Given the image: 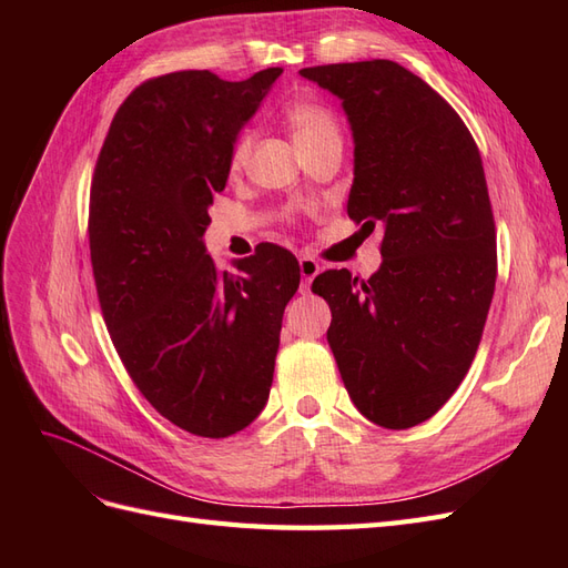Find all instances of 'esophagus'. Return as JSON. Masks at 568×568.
Listing matches in <instances>:
<instances>
[{"label": "esophagus", "mask_w": 568, "mask_h": 568, "mask_svg": "<svg viewBox=\"0 0 568 568\" xmlns=\"http://www.w3.org/2000/svg\"><path fill=\"white\" fill-rule=\"evenodd\" d=\"M298 265H301V277H303V286L307 288L311 286V282L317 277L320 274V263L315 261V257H311V255H303L301 261H298Z\"/></svg>", "instance_id": "obj_1"}]
</instances>
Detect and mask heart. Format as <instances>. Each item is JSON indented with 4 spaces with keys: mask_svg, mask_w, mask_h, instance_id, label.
Wrapping results in <instances>:
<instances>
[{
    "mask_svg": "<svg viewBox=\"0 0 568 568\" xmlns=\"http://www.w3.org/2000/svg\"><path fill=\"white\" fill-rule=\"evenodd\" d=\"M284 120L291 134H294L298 149L313 146L326 140H341V125L334 111L329 106H324L317 99L301 97V99L288 101L284 109ZM251 149H253V134L244 130L232 144L230 165L242 168L251 156Z\"/></svg>",
    "mask_w": 568,
    "mask_h": 568,
    "instance_id": "heart-1",
    "label": "heart"
}]
</instances>
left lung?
I'll return each instance as SVG.
<instances>
[{
	"label": "left lung",
	"instance_id": "1",
	"mask_svg": "<svg viewBox=\"0 0 568 568\" xmlns=\"http://www.w3.org/2000/svg\"><path fill=\"white\" fill-rule=\"evenodd\" d=\"M341 99L355 142L348 215L384 225L382 267L322 272L326 332L355 407L384 428L434 417L469 372L490 311L497 253L484 163L436 90L395 61L303 68Z\"/></svg>",
	"mask_w": 568,
	"mask_h": 568
}]
</instances>
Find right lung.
I'll return each mask as SVG.
<instances>
[{
	"mask_svg": "<svg viewBox=\"0 0 568 568\" xmlns=\"http://www.w3.org/2000/svg\"><path fill=\"white\" fill-rule=\"evenodd\" d=\"M282 68L242 82L151 78L120 104L97 159L90 255L101 313L134 386L184 432L227 438L261 415L296 255L261 244L217 272L205 253L230 153Z\"/></svg>",
	"mask_w": 568,
	"mask_h": 568,
	"instance_id": "obj_1",
	"label": "right lung"
}]
</instances>
